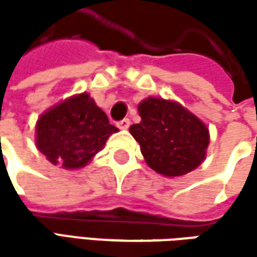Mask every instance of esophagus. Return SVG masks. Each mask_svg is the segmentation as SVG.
I'll list each match as a JSON object with an SVG mask.
<instances>
[{"label": "esophagus", "mask_w": 257, "mask_h": 257, "mask_svg": "<svg viewBox=\"0 0 257 257\" xmlns=\"http://www.w3.org/2000/svg\"><path fill=\"white\" fill-rule=\"evenodd\" d=\"M117 127L118 128H123V130H127L130 127V120L128 118H123V120L117 121Z\"/></svg>", "instance_id": "34e87169"}]
</instances>
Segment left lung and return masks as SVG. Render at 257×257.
Instances as JSON below:
<instances>
[{"mask_svg":"<svg viewBox=\"0 0 257 257\" xmlns=\"http://www.w3.org/2000/svg\"><path fill=\"white\" fill-rule=\"evenodd\" d=\"M142 121L130 127L147 164L167 177L183 176L204 160L209 130L180 104L149 97L139 104Z\"/></svg>","mask_w":257,"mask_h":257,"instance_id":"8db88e82","label":"left lung"}]
</instances>
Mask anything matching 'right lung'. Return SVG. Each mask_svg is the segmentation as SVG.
<instances>
[{
  "label": "right lung",
  "instance_id": "right-lung-1",
  "mask_svg": "<svg viewBox=\"0 0 257 257\" xmlns=\"http://www.w3.org/2000/svg\"><path fill=\"white\" fill-rule=\"evenodd\" d=\"M118 132L88 94H80L45 111L37 123V147L53 164L78 169Z\"/></svg>",
  "mask_w": 257,
  "mask_h": 257
}]
</instances>
